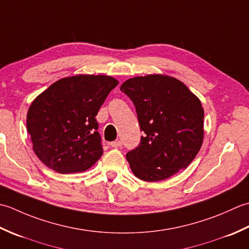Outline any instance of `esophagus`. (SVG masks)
Listing matches in <instances>:
<instances>
[{"label":"esophagus","mask_w":249,"mask_h":249,"mask_svg":"<svg viewBox=\"0 0 249 249\" xmlns=\"http://www.w3.org/2000/svg\"><path fill=\"white\" fill-rule=\"evenodd\" d=\"M109 145L111 146V147H114V148H118V147H121V142L120 141H114V142H111V143H109Z\"/></svg>","instance_id":"obj_1"}]
</instances>
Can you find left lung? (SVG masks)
<instances>
[{
  "label": "left lung",
  "mask_w": 249,
  "mask_h": 249,
  "mask_svg": "<svg viewBox=\"0 0 249 249\" xmlns=\"http://www.w3.org/2000/svg\"><path fill=\"white\" fill-rule=\"evenodd\" d=\"M120 90L133 102L141 144L126 154L133 174L144 181L169 178L186 169L204 139V109L180 80L162 74L130 78Z\"/></svg>",
  "instance_id": "left-lung-1"
}]
</instances>
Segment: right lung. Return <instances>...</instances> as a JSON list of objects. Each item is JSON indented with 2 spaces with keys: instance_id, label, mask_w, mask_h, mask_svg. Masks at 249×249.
Instances as JSON below:
<instances>
[{
  "instance_id": "1",
  "label": "right lung",
  "mask_w": 249,
  "mask_h": 249,
  "mask_svg": "<svg viewBox=\"0 0 249 249\" xmlns=\"http://www.w3.org/2000/svg\"><path fill=\"white\" fill-rule=\"evenodd\" d=\"M107 75H76L59 79L38 94L27 115L33 150L61 174L90 169L103 148L95 116L118 85Z\"/></svg>"
}]
</instances>
